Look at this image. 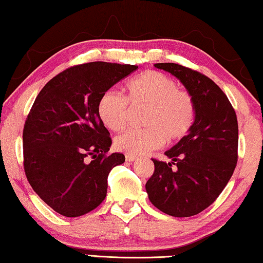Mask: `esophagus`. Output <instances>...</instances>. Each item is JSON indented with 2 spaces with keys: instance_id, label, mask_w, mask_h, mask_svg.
Listing matches in <instances>:
<instances>
[{
  "instance_id": "esophagus-1",
  "label": "esophagus",
  "mask_w": 263,
  "mask_h": 263,
  "mask_svg": "<svg viewBox=\"0 0 263 263\" xmlns=\"http://www.w3.org/2000/svg\"><path fill=\"white\" fill-rule=\"evenodd\" d=\"M125 160H127V161H129V162H133L134 160H136V157H134V155L127 154V155H125Z\"/></svg>"
}]
</instances>
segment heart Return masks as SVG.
<instances>
[{
  "label": "heart",
  "instance_id": "obj_1",
  "mask_svg": "<svg viewBox=\"0 0 263 263\" xmlns=\"http://www.w3.org/2000/svg\"><path fill=\"white\" fill-rule=\"evenodd\" d=\"M127 100L114 91H106L97 103L102 124L120 132L128 122V102L133 106L146 105L144 129H129L115 139L117 151L141 155L170 142L185 138L196 117V105L189 91L179 89L176 81L159 71H144L125 84Z\"/></svg>",
  "mask_w": 263,
  "mask_h": 263
}]
</instances>
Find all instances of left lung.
<instances>
[{
  "instance_id": "left-lung-1",
  "label": "left lung",
  "mask_w": 263,
  "mask_h": 263,
  "mask_svg": "<svg viewBox=\"0 0 263 263\" xmlns=\"http://www.w3.org/2000/svg\"><path fill=\"white\" fill-rule=\"evenodd\" d=\"M155 67L170 72L191 93L195 122L189 134L165 155L171 162L152 159L154 173L146 184L151 203L173 217L199 214L214 203L237 163L238 124L233 105L206 76L174 63ZM177 168L172 171V165Z\"/></svg>"
}]
</instances>
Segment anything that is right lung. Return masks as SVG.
<instances>
[{
	"mask_svg": "<svg viewBox=\"0 0 263 263\" xmlns=\"http://www.w3.org/2000/svg\"><path fill=\"white\" fill-rule=\"evenodd\" d=\"M136 68L104 62L70 67L34 101L22 134L25 173L34 192L58 214L83 216L104 200L110 171L125 158L106 154L111 139L97 103Z\"/></svg>",
	"mask_w": 263,
	"mask_h": 263,
	"instance_id": "1",
	"label": "right lung"
}]
</instances>
